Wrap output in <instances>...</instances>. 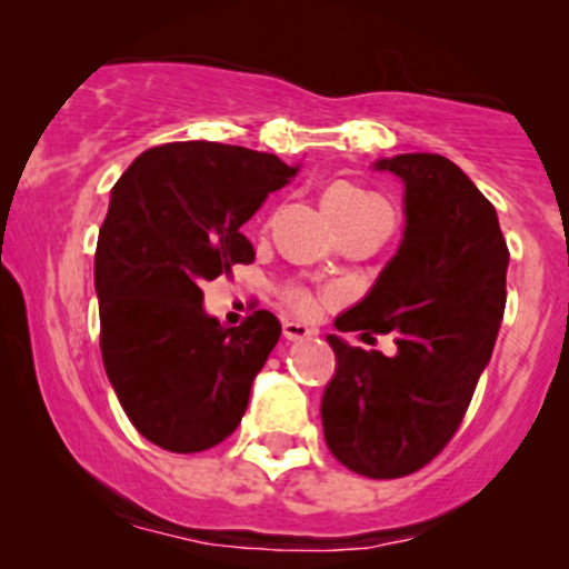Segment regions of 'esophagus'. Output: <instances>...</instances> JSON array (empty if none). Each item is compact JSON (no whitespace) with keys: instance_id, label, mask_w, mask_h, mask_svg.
Instances as JSON below:
<instances>
[{"instance_id":"1","label":"esophagus","mask_w":569,"mask_h":569,"mask_svg":"<svg viewBox=\"0 0 569 569\" xmlns=\"http://www.w3.org/2000/svg\"><path fill=\"white\" fill-rule=\"evenodd\" d=\"M283 337L291 339V342H302V339L312 337V329L299 321H283Z\"/></svg>"}]
</instances>
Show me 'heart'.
Masks as SVG:
<instances>
[{
	"mask_svg": "<svg viewBox=\"0 0 569 569\" xmlns=\"http://www.w3.org/2000/svg\"><path fill=\"white\" fill-rule=\"evenodd\" d=\"M323 208L331 221H345L369 211V208H388V202L377 198V194L367 192V189L348 184V181H337V184L326 189ZM289 302L297 307L299 312H312L318 307V299L307 289H289Z\"/></svg>",
	"mask_w": 569,
	"mask_h": 569,
	"instance_id": "1",
	"label": "heart"
}]
</instances>
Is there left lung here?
Segmentation results:
<instances>
[{"mask_svg": "<svg viewBox=\"0 0 569 569\" xmlns=\"http://www.w3.org/2000/svg\"><path fill=\"white\" fill-rule=\"evenodd\" d=\"M407 187L401 248L339 331L393 335V358L331 335L337 375L321 401L329 452L369 479H401L452 441L506 310L508 246L498 213L452 160H377Z\"/></svg>", "mask_w": 569, "mask_h": 569, "instance_id": "left-lung-1", "label": "left lung"}]
</instances>
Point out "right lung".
Segmentation results:
<instances>
[{
  "mask_svg": "<svg viewBox=\"0 0 569 569\" xmlns=\"http://www.w3.org/2000/svg\"><path fill=\"white\" fill-rule=\"evenodd\" d=\"M293 176L276 154L173 141L139 154L112 189L96 246L103 369L133 428L168 452L224 441L278 345L270 310L227 329L206 316L200 286L253 262L240 227Z\"/></svg>",
  "mask_w": 569,
  "mask_h": 569,
  "instance_id": "1",
  "label": "right lung"
}]
</instances>
